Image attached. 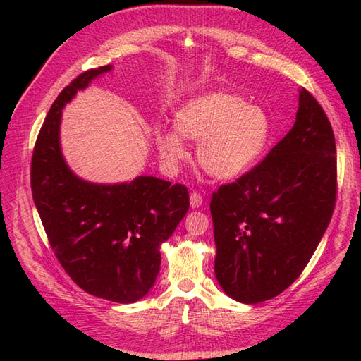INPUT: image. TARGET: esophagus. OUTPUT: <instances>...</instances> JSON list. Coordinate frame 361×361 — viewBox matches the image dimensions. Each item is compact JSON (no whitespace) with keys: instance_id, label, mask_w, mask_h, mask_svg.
I'll return each instance as SVG.
<instances>
[{"instance_id":"1","label":"esophagus","mask_w":361,"mask_h":361,"mask_svg":"<svg viewBox=\"0 0 361 361\" xmlns=\"http://www.w3.org/2000/svg\"><path fill=\"white\" fill-rule=\"evenodd\" d=\"M202 204H203V197L200 194H197V192L190 194V208L198 209Z\"/></svg>"}]
</instances>
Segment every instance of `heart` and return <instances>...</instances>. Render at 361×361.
Returning a JSON list of instances; mask_svg holds the SVG:
<instances>
[{
  "mask_svg": "<svg viewBox=\"0 0 361 361\" xmlns=\"http://www.w3.org/2000/svg\"><path fill=\"white\" fill-rule=\"evenodd\" d=\"M175 130H158L157 149L167 166L188 159L185 140L198 142L197 159L217 180H235L264 157L271 136L267 111L243 97L209 91L183 104L175 113Z\"/></svg>",
  "mask_w": 361,
  "mask_h": 361,
  "instance_id": "heart-1",
  "label": "heart"
}]
</instances>
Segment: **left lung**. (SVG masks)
<instances>
[{"label":"left lung","instance_id":"1","mask_svg":"<svg viewBox=\"0 0 361 361\" xmlns=\"http://www.w3.org/2000/svg\"><path fill=\"white\" fill-rule=\"evenodd\" d=\"M332 126L307 90L296 122L262 163L211 200L216 271L237 302L282 293L302 273L332 219L336 159Z\"/></svg>","mask_w":361,"mask_h":361}]
</instances>
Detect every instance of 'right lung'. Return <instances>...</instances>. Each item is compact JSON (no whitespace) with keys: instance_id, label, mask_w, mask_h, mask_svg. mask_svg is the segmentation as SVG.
<instances>
[{"instance_id":"right-lung-1","label":"right lung","mask_w":361,"mask_h":361,"mask_svg":"<svg viewBox=\"0 0 361 361\" xmlns=\"http://www.w3.org/2000/svg\"><path fill=\"white\" fill-rule=\"evenodd\" d=\"M111 65L78 75L54 101L38 133L30 188L59 262L87 293L132 304L149 293L161 265L159 248L189 209L186 186L140 175L93 183L68 166L60 145L62 110Z\"/></svg>"}]
</instances>
